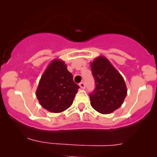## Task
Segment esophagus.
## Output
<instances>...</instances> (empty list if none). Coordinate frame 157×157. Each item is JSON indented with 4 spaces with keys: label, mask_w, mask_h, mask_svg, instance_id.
<instances>
[{
    "label": "esophagus",
    "mask_w": 157,
    "mask_h": 157,
    "mask_svg": "<svg viewBox=\"0 0 157 157\" xmlns=\"http://www.w3.org/2000/svg\"><path fill=\"white\" fill-rule=\"evenodd\" d=\"M79 85H80V87L81 89H85V87H86L84 82H81V83H80Z\"/></svg>",
    "instance_id": "obj_1"
}]
</instances>
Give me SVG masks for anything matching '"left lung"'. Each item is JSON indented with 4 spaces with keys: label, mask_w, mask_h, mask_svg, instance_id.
Wrapping results in <instances>:
<instances>
[{
    "label": "left lung",
    "mask_w": 157,
    "mask_h": 157,
    "mask_svg": "<svg viewBox=\"0 0 157 157\" xmlns=\"http://www.w3.org/2000/svg\"><path fill=\"white\" fill-rule=\"evenodd\" d=\"M90 67L96 82V89L90 94V104L99 113H112L122 105L127 96L125 82L105 57L96 58Z\"/></svg>",
    "instance_id": "8db88e82"
}]
</instances>
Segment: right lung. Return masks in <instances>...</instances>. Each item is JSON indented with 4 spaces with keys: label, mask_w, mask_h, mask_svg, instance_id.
Returning a JSON list of instances; mask_svg holds the SVG:
<instances>
[{
    "label": "right lung",
    "mask_w": 157,
    "mask_h": 157,
    "mask_svg": "<svg viewBox=\"0 0 157 157\" xmlns=\"http://www.w3.org/2000/svg\"><path fill=\"white\" fill-rule=\"evenodd\" d=\"M79 88L64 61L54 59L41 77L36 95L44 109L60 113L72 105Z\"/></svg>",
    "instance_id": "right-lung-1"
}]
</instances>
